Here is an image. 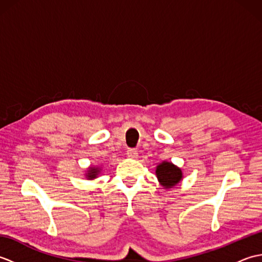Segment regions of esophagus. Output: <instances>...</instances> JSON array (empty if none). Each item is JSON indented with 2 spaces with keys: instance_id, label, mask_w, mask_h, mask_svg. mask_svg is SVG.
Wrapping results in <instances>:
<instances>
[{
  "instance_id": "1",
  "label": "esophagus",
  "mask_w": 262,
  "mask_h": 262,
  "mask_svg": "<svg viewBox=\"0 0 262 262\" xmlns=\"http://www.w3.org/2000/svg\"><path fill=\"white\" fill-rule=\"evenodd\" d=\"M127 155H128V158H130V159H137L138 153L135 148H129L127 151Z\"/></svg>"
}]
</instances>
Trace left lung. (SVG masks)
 Listing matches in <instances>:
<instances>
[{"instance_id":"obj_1","label":"left lung","mask_w":262,"mask_h":262,"mask_svg":"<svg viewBox=\"0 0 262 262\" xmlns=\"http://www.w3.org/2000/svg\"><path fill=\"white\" fill-rule=\"evenodd\" d=\"M155 174H157L159 183L165 190L176 187L183 178V173L179 166L172 162H168V161H163L158 164L155 169Z\"/></svg>"}]
</instances>
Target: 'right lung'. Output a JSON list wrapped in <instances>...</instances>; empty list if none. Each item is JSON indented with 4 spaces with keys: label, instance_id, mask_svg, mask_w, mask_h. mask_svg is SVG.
<instances>
[{
    "label": "right lung",
    "instance_id": "obj_1",
    "mask_svg": "<svg viewBox=\"0 0 262 262\" xmlns=\"http://www.w3.org/2000/svg\"><path fill=\"white\" fill-rule=\"evenodd\" d=\"M101 172V166H89V169L85 172V178L88 180H93L100 174Z\"/></svg>",
    "mask_w": 262,
    "mask_h": 262
}]
</instances>
